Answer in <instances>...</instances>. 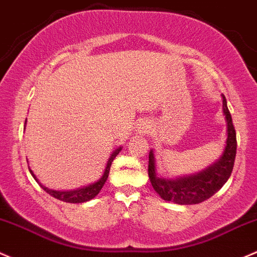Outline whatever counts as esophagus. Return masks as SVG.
I'll return each mask as SVG.
<instances>
[{
  "label": "esophagus",
  "mask_w": 257,
  "mask_h": 257,
  "mask_svg": "<svg viewBox=\"0 0 257 257\" xmlns=\"http://www.w3.org/2000/svg\"><path fill=\"white\" fill-rule=\"evenodd\" d=\"M149 129H150V124L148 121H142L138 126V133L139 134H147L149 133Z\"/></svg>",
  "instance_id": "1"
}]
</instances>
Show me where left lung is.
I'll list each match as a JSON object with an SVG mask.
<instances>
[{"label": "left lung", "instance_id": "obj_1", "mask_svg": "<svg viewBox=\"0 0 257 257\" xmlns=\"http://www.w3.org/2000/svg\"><path fill=\"white\" fill-rule=\"evenodd\" d=\"M223 113L226 121V142L220 159L207 169L190 176L164 178L158 176L154 150L149 153V178L155 192L167 202L177 204H197L210 198L225 185L230 177L236 155V133L230 112L223 96Z\"/></svg>", "mask_w": 257, "mask_h": 257}]
</instances>
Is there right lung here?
Returning <instances> with one entry per match:
<instances>
[{
	"instance_id": "1",
	"label": "right lung",
	"mask_w": 257,
	"mask_h": 257,
	"mask_svg": "<svg viewBox=\"0 0 257 257\" xmlns=\"http://www.w3.org/2000/svg\"><path fill=\"white\" fill-rule=\"evenodd\" d=\"M121 148L119 147L118 149H115L114 151L112 153V155L109 156V159H108L107 161V165H106V169H104V172L103 175H102V177L99 178L97 182L94 183H91V185L88 186H85V187H81V188H77V190H71V191H55V190H50V188L45 187V186H43L42 183L38 181V178L36 175H34V172L32 171L31 169H29V171H31L32 176L34 177V180L37 181L38 183L40 185V187L43 188V190L45 191L47 193H49L50 196H53L54 198L56 199H60V201L63 202H67V203H83V202H87L90 201V199L94 198V197L97 196V194L99 193V191L102 190V187H103V185L106 183L107 178H108V175H109V169L110 166H112V163L113 160L115 159V156L118 155V154L120 153Z\"/></svg>"
}]
</instances>
